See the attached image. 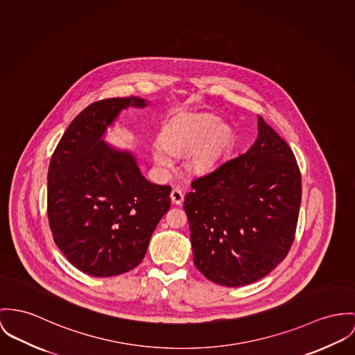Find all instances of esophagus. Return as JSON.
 I'll list each match as a JSON object with an SVG mask.
<instances>
[{
	"instance_id": "1",
	"label": "esophagus",
	"mask_w": 355,
	"mask_h": 355,
	"mask_svg": "<svg viewBox=\"0 0 355 355\" xmlns=\"http://www.w3.org/2000/svg\"><path fill=\"white\" fill-rule=\"evenodd\" d=\"M170 198H171V202L174 205H181L182 201H184V194L180 189H173L170 193Z\"/></svg>"
}]
</instances>
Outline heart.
Wrapping results in <instances>:
<instances>
[{
  "instance_id": "b5f03b06",
  "label": "heart",
  "mask_w": 355,
  "mask_h": 355,
  "mask_svg": "<svg viewBox=\"0 0 355 355\" xmlns=\"http://www.w3.org/2000/svg\"><path fill=\"white\" fill-rule=\"evenodd\" d=\"M235 143V131L228 123L209 113H182L162 130L161 140L151 144V157L161 167H171L174 155L191 151L187 161L194 175L211 174L228 157Z\"/></svg>"
}]
</instances>
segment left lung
Listing matches in <instances>:
<instances>
[{
    "label": "left lung",
    "instance_id": "obj_1",
    "mask_svg": "<svg viewBox=\"0 0 355 355\" xmlns=\"http://www.w3.org/2000/svg\"><path fill=\"white\" fill-rule=\"evenodd\" d=\"M245 154L191 181L184 209L196 268L223 286H245L274 270L295 239L301 175L286 141L258 116Z\"/></svg>",
    "mask_w": 355,
    "mask_h": 355
}]
</instances>
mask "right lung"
Instances as JSON below:
<instances>
[{
    "mask_svg": "<svg viewBox=\"0 0 355 355\" xmlns=\"http://www.w3.org/2000/svg\"><path fill=\"white\" fill-rule=\"evenodd\" d=\"M140 97L89 105L56 146L47 177V214L58 248L82 273L112 277L137 268L170 208V187L150 182L135 151L105 140L123 110Z\"/></svg>",
    "mask_w": 355,
    "mask_h": 355,
    "instance_id": "1",
    "label": "right lung"
}]
</instances>
